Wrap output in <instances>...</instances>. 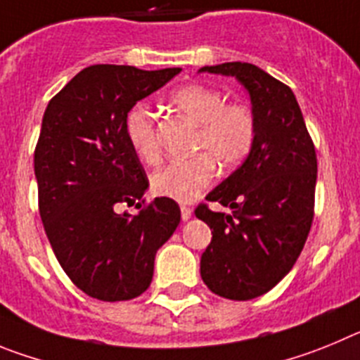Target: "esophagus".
I'll use <instances>...</instances> for the list:
<instances>
[{"instance_id":"obj_1","label":"esophagus","mask_w":360,"mask_h":360,"mask_svg":"<svg viewBox=\"0 0 360 360\" xmlns=\"http://www.w3.org/2000/svg\"><path fill=\"white\" fill-rule=\"evenodd\" d=\"M181 219H183L184 222L192 219V210L186 208V206H181Z\"/></svg>"}]
</instances>
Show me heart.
<instances>
[{
    "instance_id": "b5f03b06",
    "label": "heart",
    "mask_w": 360,
    "mask_h": 360,
    "mask_svg": "<svg viewBox=\"0 0 360 360\" xmlns=\"http://www.w3.org/2000/svg\"><path fill=\"white\" fill-rule=\"evenodd\" d=\"M170 102L199 125L195 150L202 154L165 167L154 176L152 188L161 197L192 202L213 183L217 165L229 172L248 158L257 136V122L251 109L240 103H226L222 93L200 84L174 91ZM127 138L141 160L147 163L160 161L156 120L147 105H136L129 112Z\"/></svg>"
}]
</instances>
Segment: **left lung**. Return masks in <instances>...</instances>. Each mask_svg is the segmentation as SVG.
I'll use <instances>...</instances> for the list:
<instances>
[{"label": "left lung", "instance_id": "obj_1", "mask_svg": "<svg viewBox=\"0 0 360 360\" xmlns=\"http://www.w3.org/2000/svg\"><path fill=\"white\" fill-rule=\"evenodd\" d=\"M199 73L235 77L251 100L257 136L244 163L206 195L231 213L195 210L212 231L200 276L212 292L245 301L269 292L296 264L314 217L317 160L289 86L255 64L224 63Z\"/></svg>", "mask_w": 360, "mask_h": 360}]
</instances>
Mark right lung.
Masks as SVG:
<instances>
[{"label": "right lung", "mask_w": 360, "mask_h": 360, "mask_svg": "<svg viewBox=\"0 0 360 360\" xmlns=\"http://www.w3.org/2000/svg\"><path fill=\"white\" fill-rule=\"evenodd\" d=\"M179 71L95 64L73 77L44 111L34 156L39 213L64 273L100 301L143 294L158 249L179 226L181 210L168 197L141 210L148 179L127 138L136 102ZM124 202L141 212L118 214Z\"/></svg>", "instance_id": "obj_1"}]
</instances>
